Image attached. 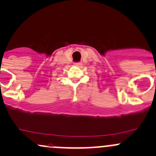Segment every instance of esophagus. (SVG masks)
Returning <instances> with one entry per match:
<instances>
[{"label":"esophagus","instance_id":"esophagus-1","mask_svg":"<svg viewBox=\"0 0 156 156\" xmlns=\"http://www.w3.org/2000/svg\"><path fill=\"white\" fill-rule=\"evenodd\" d=\"M75 66H81V65H82V63H81V62L75 63Z\"/></svg>","mask_w":156,"mask_h":156}]
</instances>
